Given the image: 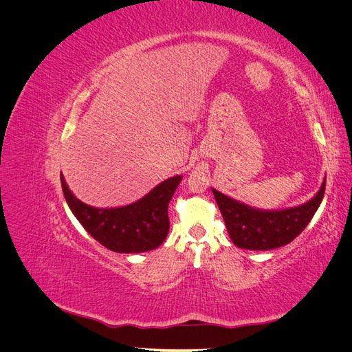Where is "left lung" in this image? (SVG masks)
<instances>
[{
  "label": "left lung",
  "mask_w": 352,
  "mask_h": 352,
  "mask_svg": "<svg viewBox=\"0 0 352 352\" xmlns=\"http://www.w3.org/2000/svg\"><path fill=\"white\" fill-rule=\"evenodd\" d=\"M326 180L307 204L282 211H261L212 189L229 236L239 248L267 251L292 242L307 228L323 199Z\"/></svg>",
  "instance_id": "8db88e82"
}]
</instances>
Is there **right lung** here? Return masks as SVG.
<instances>
[{
  "mask_svg": "<svg viewBox=\"0 0 352 352\" xmlns=\"http://www.w3.org/2000/svg\"><path fill=\"white\" fill-rule=\"evenodd\" d=\"M61 188L72 212L89 235L114 252H145L155 250L166 239L168 202L182 176H175L155 186L150 194L131 206L94 208L72 194L63 175Z\"/></svg>",
  "mask_w": 352,
  "mask_h": 352,
  "instance_id": "add662e5",
  "label": "right lung"
}]
</instances>
